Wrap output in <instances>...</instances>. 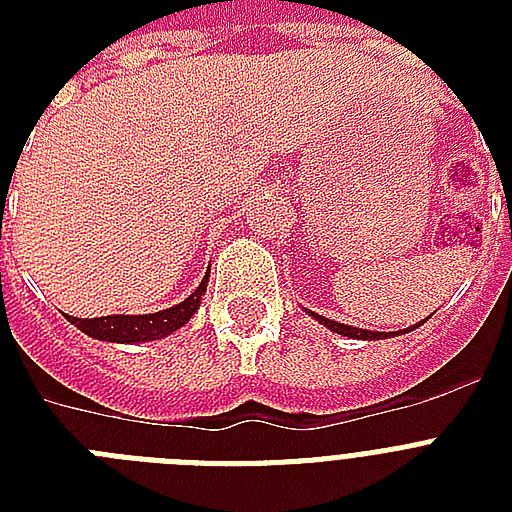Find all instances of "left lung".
Here are the masks:
<instances>
[{
    "instance_id": "8db88e82",
    "label": "left lung",
    "mask_w": 512,
    "mask_h": 512,
    "mask_svg": "<svg viewBox=\"0 0 512 512\" xmlns=\"http://www.w3.org/2000/svg\"><path fill=\"white\" fill-rule=\"evenodd\" d=\"M313 316H316L321 324H327L332 332H337V335H345V337H353V340H382V337L396 335V332H369V329H356V327H348V324H337V321L324 319V316H319V313H313ZM417 327H420V324H417ZM406 332H409V329H406Z\"/></svg>"
}]
</instances>
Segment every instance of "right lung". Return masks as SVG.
Returning a JSON list of instances; mask_svg holds the SVG:
<instances>
[{"label":"right lung","instance_id":"add662e5","mask_svg":"<svg viewBox=\"0 0 512 512\" xmlns=\"http://www.w3.org/2000/svg\"><path fill=\"white\" fill-rule=\"evenodd\" d=\"M204 289H207V276H204L199 289H196L188 300H183V303L175 305V308H167V311L146 313V316H103V319H74V316H68V321L82 329L84 335L95 337V340H108V342L159 340V337L170 335V332L183 327L185 321L199 311Z\"/></svg>","mask_w":512,"mask_h":512}]
</instances>
